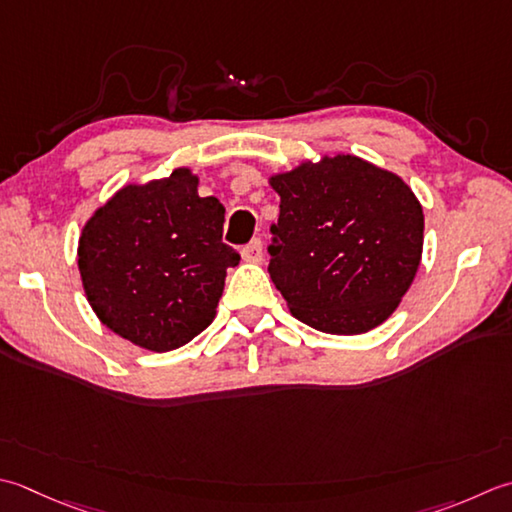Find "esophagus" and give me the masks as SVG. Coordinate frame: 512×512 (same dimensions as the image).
<instances>
[{"label": "esophagus", "mask_w": 512, "mask_h": 512, "mask_svg": "<svg viewBox=\"0 0 512 512\" xmlns=\"http://www.w3.org/2000/svg\"><path fill=\"white\" fill-rule=\"evenodd\" d=\"M242 257L246 259V262H262L264 259V248H262V239H253V242H248L244 248H242Z\"/></svg>", "instance_id": "obj_1"}]
</instances>
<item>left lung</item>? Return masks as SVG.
Masks as SVG:
<instances>
[{
  "mask_svg": "<svg viewBox=\"0 0 512 512\" xmlns=\"http://www.w3.org/2000/svg\"><path fill=\"white\" fill-rule=\"evenodd\" d=\"M268 273L299 322L359 335L393 315L422 259L424 213L402 179L353 155L270 177Z\"/></svg>",
  "mask_w": 512,
  "mask_h": 512,
  "instance_id": "obj_1",
  "label": "left lung"
}]
</instances>
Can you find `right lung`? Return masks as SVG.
Returning a JSON list of instances; mask_svg holds the SVG:
<instances>
[{
  "label": "right lung",
  "mask_w": 512,
  "mask_h": 512,
  "mask_svg": "<svg viewBox=\"0 0 512 512\" xmlns=\"http://www.w3.org/2000/svg\"><path fill=\"white\" fill-rule=\"evenodd\" d=\"M224 206L197 195L188 168L124 186L88 219L77 264L90 306L119 337L166 353L215 319L226 268L239 253L222 242Z\"/></svg>",
  "instance_id": "right-lung-1"
}]
</instances>
